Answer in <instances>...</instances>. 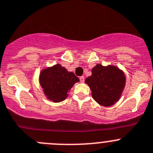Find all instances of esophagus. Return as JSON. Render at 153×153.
Wrapping results in <instances>:
<instances>
[{
	"label": "esophagus",
	"mask_w": 153,
	"mask_h": 153,
	"mask_svg": "<svg viewBox=\"0 0 153 153\" xmlns=\"http://www.w3.org/2000/svg\"><path fill=\"white\" fill-rule=\"evenodd\" d=\"M79 80H80L81 82H84V81H85V77H84L83 76H82L79 77Z\"/></svg>",
	"instance_id": "1"
}]
</instances>
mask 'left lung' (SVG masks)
<instances>
[{"instance_id": "8db88e82", "label": "left lung", "mask_w": 153, "mask_h": 153, "mask_svg": "<svg viewBox=\"0 0 153 153\" xmlns=\"http://www.w3.org/2000/svg\"><path fill=\"white\" fill-rule=\"evenodd\" d=\"M85 82L91 88L96 102L104 107H110L121 97L126 85V76L117 67L97 64L91 70V76Z\"/></svg>"}]
</instances>
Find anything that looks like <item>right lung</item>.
<instances>
[{
    "label": "right lung",
    "instance_id": "1",
    "mask_svg": "<svg viewBox=\"0 0 153 153\" xmlns=\"http://www.w3.org/2000/svg\"><path fill=\"white\" fill-rule=\"evenodd\" d=\"M79 81L74 73L59 64L42 70L40 74V84L45 95L56 103L66 99L73 85Z\"/></svg>",
    "mask_w": 153,
    "mask_h": 153
}]
</instances>
